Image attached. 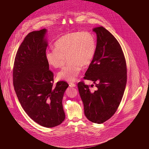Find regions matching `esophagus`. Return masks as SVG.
Segmentation results:
<instances>
[{"label": "esophagus", "mask_w": 149, "mask_h": 149, "mask_svg": "<svg viewBox=\"0 0 149 149\" xmlns=\"http://www.w3.org/2000/svg\"><path fill=\"white\" fill-rule=\"evenodd\" d=\"M69 85L71 87H75L76 86V85L75 84H74L72 82H69Z\"/></svg>", "instance_id": "1"}]
</instances>
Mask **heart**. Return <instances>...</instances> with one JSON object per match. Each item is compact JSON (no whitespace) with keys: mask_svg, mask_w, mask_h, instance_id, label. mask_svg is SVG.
<instances>
[{"mask_svg":"<svg viewBox=\"0 0 149 149\" xmlns=\"http://www.w3.org/2000/svg\"><path fill=\"white\" fill-rule=\"evenodd\" d=\"M55 49L47 50V63L56 68L62 67L67 57L68 64L58 73L59 80L74 81L83 66L88 65L94 57L97 43L93 34L88 32H74L61 36L54 43Z\"/></svg>","mask_w":149,"mask_h":149,"instance_id":"b5f03b06","label":"heart"}]
</instances>
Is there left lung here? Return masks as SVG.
<instances>
[{
    "instance_id": "8db88e82",
    "label": "left lung",
    "mask_w": 149,
    "mask_h": 149,
    "mask_svg": "<svg viewBox=\"0 0 149 149\" xmlns=\"http://www.w3.org/2000/svg\"><path fill=\"white\" fill-rule=\"evenodd\" d=\"M93 31L97 34V48L84 79L93 81L96 90L91 91L83 81L77 87L87 118L100 124L112 117L120 104L126 86V63L112 34L102 26Z\"/></svg>"
}]
</instances>
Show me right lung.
Listing matches in <instances>:
<instances>
[{"label": "right lung", "instance_id": "obj_1", "mask_svg": "<svg viewBox=\"0 0 149 149\" xmlns=\"http://www.w3.org/2000/svg\"><path fill=\"white\" fill-rule=\"evenodd\" d=\"M46 29L29 33L19 47L14 62V89L23 109L42 126L51 128L65 119L62 99L65 81L54 85V74L45 58Z\"/></svg>", "mask_w": 149, "mask_h": 149}]
</instances>
